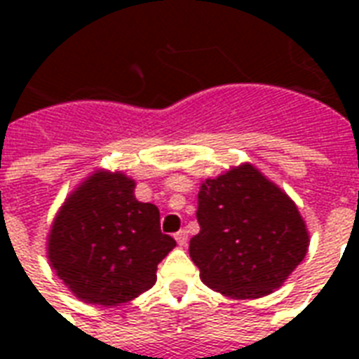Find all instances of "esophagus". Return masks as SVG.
I'll return each instance as SVG.
<instances>
[{
  "label": "esophagus",
  "instance_id": "esophagus-1",
  "mask_svg": "<svg viewBox=\"0 0 359 359\" xmlns=\"http://www.w3.org/2000/svg\"><path fill=\"white\" fill-rule=\"evenodd\" d=\"M175 240H177V244L180 245V248H184L186 244H188V233H186L184 229H180L177 235H175Z\"/></svg>",
  "mask_w": 359,
  "mask_h": 359
}]
</instances>
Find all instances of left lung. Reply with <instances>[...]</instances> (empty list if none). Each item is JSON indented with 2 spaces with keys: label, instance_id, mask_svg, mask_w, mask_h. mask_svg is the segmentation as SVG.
Listing matches in <instances>:
<instances>
[{
  "label": "left lung",
  "instance_id": "obj_1",
  "mask_svg": "<svg viewBox=\"0 0 359 359\" xmlns=\"http://www.w3.org/2000/svg\"><path fill=\"white\" fill-rule=\"evenodd\" d=\"M197 222L190 257L201 281L238 300L279 289L309 248L294 201L251 163L203 182Z\"/></svg>",
  "mask_w": 359,
  "mask_h": 359
}]
</instances>
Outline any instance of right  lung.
<instances>
[{
  "label": "right lung",
  "mask_w": 359,
  "mask_h": 359,
  "mask_svg": "<svg viewBox=\"0 0 359 359\" xmlns=\"http://www.w3.org/2000/svg\"><path fill=\"white\" fill-rule=\"evenodd\" d=\"M135 182L97 171L59 208L48 259L59 279L87 304L119 306L156 283L158 262L177 242L160 231V210L140 203Z\"/></svg>",
  "instance_id": "1"
}]
</instances>
